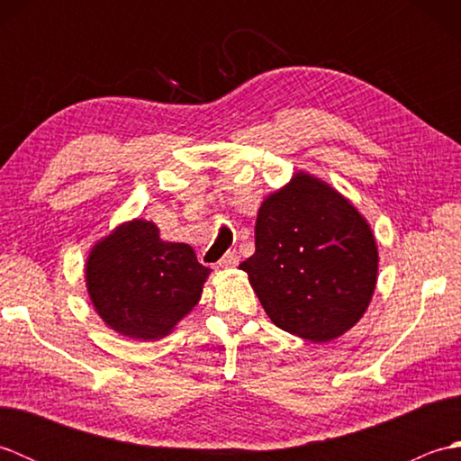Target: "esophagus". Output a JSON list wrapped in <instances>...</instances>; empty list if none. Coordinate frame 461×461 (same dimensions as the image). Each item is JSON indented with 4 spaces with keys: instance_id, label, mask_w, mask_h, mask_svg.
Wrapping results in <instances>:
<instances>
[{
    "instance_id": "1",
    "label": "esophagus",
    "mask_w": 461,
    "mask_h": 461,
    "mask_svg": "<svg viewBox=\"0 0 461 461\" xmlns=\"http://www.w3.org/2000/svg\"><path fill=\"white\" fill-rule=\"evenodd\" d=\"M238 263H240L238 253H236V251H228V253H225V256L220 259L218 266H220V267H236Z\"/></svg>"
}]
</instances>
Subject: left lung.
Here are the masks:
<instances>
[{"instance_id": "1", "label": "left lung", "mask_w": 461, "mask_h": 461, "mask_svg": "<svg viewBox=\"0 0 461 461\" xmlns=\"http://www.w3.org/2000/svg\"><path fill=\"white\" fill-rule=\"evenodd\" d=\"M240 269L279 329L329 342L355 327L368 309L378 248L350 200L299 170L261 202L256 253Z\"/></svg>"}]
</instances>
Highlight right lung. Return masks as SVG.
Returning <instances> with one entry per match:
<instances>
[{
	"mask_svg": "<svg viewBox=\"0 0 461 461\" xmlns=\"http://www.w3.org/2000/svg\"><path fill=\"white\" fill-rule=\"evenodd\" d=\"M210 271L188 243L164 241L154 221L134 218L95 243L85 281L106 327L129 339L158 340L198 305Z\"/></svg>",
	"mask_w": 461,
	"mask_h": 461,
	"instance_id": "right-lung-1",
	"label": "right lung"
}]
</instances>
